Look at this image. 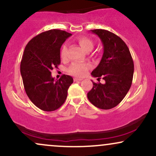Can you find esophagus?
Segmentation results:
<instances>
[{"label": "esophagus", "mask_w": 156, "mask_h": 156, "mask_svg": "<svg viewBox=\"0 0 156 156\" xmlns=\"http://www.w3.org/2000/svg\"><path fill=\"white\" fill-rule=\"evenodd\" d=\"M73 80H74V81H81V80H83V79H82V78H74V79H73Z\"/></svg>", "instance_id": "esophagus-1"}]
</instances>
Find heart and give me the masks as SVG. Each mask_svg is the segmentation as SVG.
Wrapping results in <instances>:
<instances>
[{"label": "heart", "instance_id": "b5f03b06", "mask_svg": "<svg viewBox=\"0 0 156 156\" xmlns=\"http://www.w3.org/2000/svg\"><path fill=\"white\" fill-rule=\"evenodd\" d=\"M78 44L80 46V47L86 51H90L92 49L94 46V43L91 39L86 36H80L78 38ZM67 52V46L63 45L61 50V57L65 58L66 57ZM89 68V65L88 64H80V63H73L71 65V66L69 68V73L71 75H73L75 76L82 77L86 74Z\"/></svg>", "mask_w": 156, "mask_h": 156}]
</instances>
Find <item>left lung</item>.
Returning <instances> with one entry per match:
<instances>
[{
    "label": "left lung",
    "instance_id": "left-lung-1",
    "mask_svg": "<svg viewBox=\"0 0 156 156\" xmlns=\"http://www.w3.org/2000/svg\"><path fill=\"white\" fill-rule=\"evenodd\" d=\"M102 43L103 55L91 76L105 80L104 84L92 81L93 88L87 94L91 104L109 110L123 100L132 86L134 62L128 46L121 37L105 30H91ZM97 79V80H98Z\"/></svg>",
    "mask_w": 156,
    "mask_h": 156
}]
</instances>
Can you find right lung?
Returning a JSON list of instances; mask_svg holds the SVG:
<instances>
[{
	"mask_svg": "<svg viewBox=\"0 0 156 156\" xmlns=\"http://www.w3.org/2000/svg\"><path fill=\"white\" fill-rule=\"evenodd\" d=\"M72 34L60 30H50L31 39L24 48L20 72L25 92L31 102L44 111H54L66 100L73 78L64 75L52 78L51 70L60 64V48Z\"/></svg>",
	"mask_w": 156,
	"mask_h": 156,
	"instance_id": "obj_1",
	"label": "right lung"
}]
</instances>
